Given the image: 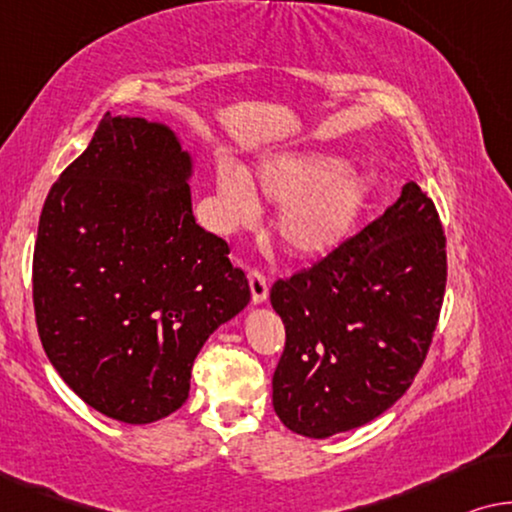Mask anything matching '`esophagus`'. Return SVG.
I'll use <instances>...</instances> for the list:
<instances>
[{
	"mask_svg": "<svg viewBox=\"0 0 512 512\" xmlns=\"http://www.w3.org/2000/svg\"><path fill=\"white\" fill-rule=\"evenodd\" d=\"M248 283H250V294H253L255 304H262V301L269 297V283H266V276L262 271L253 269L248 273Z\"/></svg>",
	"mask_w": 512,
	"mask_h": 512,
	"instance_id": "34e87169",
	"label": "esophagus"
}]
</instances>
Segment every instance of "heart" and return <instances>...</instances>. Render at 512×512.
Wrapping results in <instances>:
<instances>
[{
    "mask_svg": "<svg viewBox=\"0 0 512 512\" xmlns=\"http://www.w3.org/2000/svg\"><path fill=\"white\" fill-rule=\"evenodd\" d=\"M218 187L234 222H246L257 213L255 187L239 167L222 164ZM257 190L280 206L273 234L285 253L322 257L352 234L371 197L373 178L348 169V160L336 153L297 150L259 164Z\"/></svg>",
    "mask_w": 512,
    "mask_h": 512,
    "instance_id": "1",
    "label": "heart"
}]
</instances>
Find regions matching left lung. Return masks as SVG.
<instances>
[{
	"mask_svg": "<svg viewBox=\"0 0 512 512\" xmlns=\"http://www.w3.org/2000/svg\"><path fill=\"white\" fill-rule=\"evenodd\" d=\"M448 255L438 211L417 183L313 266L280 278L285 325L273 408L294 434L327 438L383 415L427 357Z\"/></svg>",
	"mask_w": 512,
	"mask_h": 512,
	"instance_id": "8db88e82",
	"label": "left lung"
}]
</instances>
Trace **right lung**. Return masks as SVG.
<instances>
[{"mask_svg":"<svg viewBox=\"0 0 512 512\" xmlns=\"http://www.w3.org/2000/svg\"><path fill=\"white\" fill-rule=\"evenodd\" d=\"M190 174L167 125L106 113L39 218L43 350L88 406L127 424L181 408L201 345L250 301L227 241L194 222Z\"/></svg>","mask_w":512,"mask_h":512,"instance_id":"add662e5","label":"right lung"}]
</instances>
